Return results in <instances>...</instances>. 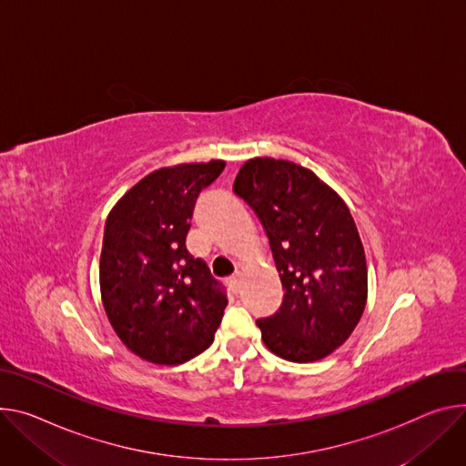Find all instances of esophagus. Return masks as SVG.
Segmentation results:
<instances>
[{
    "mask_svg": "<svg viewBox=\"0 0 466 466\" xmlns=\"http://www.w3.org/2000/svg\"><path fill=\"white\" fill-rule=\"evenodd\" d=\"M239 280H241V275H239V273H234L232 277L227 279V284H228V288H230L232 291H238V289H239Z\"/></svg>",
    "mask_w": 466,
    "mask_h": 466,
    "instance_id": "34e87169",
    "label": "esophagus"
}]
</instances>
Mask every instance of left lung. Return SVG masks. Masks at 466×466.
Listing matches in <instances>:
<instances>
[{
  "label": "left lung",
  "instance_id": "left-lung-1",
  "mask_svg": "<svg viewBox=\"0 0 466 466\" xmlns=\"http://www.w3.org/2000/svg\"><path fill=\"white\" fill-rule=\"evenodd\" d=\"M234 193L260 219L284 299L257 325L264 344L291 362H314L340 348L368 295L362 241L346 202L310 168L286 159H248Z\"/></svg>",
  "mask_w": 466,
  "mask_h": 466
}]
</instances>
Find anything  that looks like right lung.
Wrapping results in <instances>:
<instances>
[{
    "label": "right lung",
    "mask_w": 466,
    "mask_h": 466,
    "mask_svg": "<svg viewBox=\"0 0 466 466\" xmlns=\"http://www.w3.org/2000/svg\"><path fill=\"white\" fill-rule=\"evenodd\" d=\"M225 161L165 167L145 177L109 214L100 257L106 314L124 346L154 364L206 351L227 309L225 286L186 247L193 208Z\"/></svg>",
    "instance_id": "1"
}]
</instances>
